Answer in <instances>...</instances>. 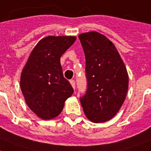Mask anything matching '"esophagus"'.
<instances>
[{
    "label": "esophagus",
    "instance_id": "34e87169",
    "mask_svg": "<svg viewBox=\"0 0 151 151\" xmlns=\"http://www.w3.org/2000/svg\"><path fill=\"white\" fill-rule=\"evenodd\" d=\"M70 84H71V86L73 87V88L75 90V81H73V80H71L70 81Z\"/></svg>",
    "mask_w": 151,
    "mask_h": 151
}]
</instances>
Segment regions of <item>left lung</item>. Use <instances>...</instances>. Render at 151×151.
I'll use <instances>...</instances> for the list:
<instances>
[{"instance_id": "left-lung-1", "label": "left lung", "mask_w": 151, "mask_h": 151, "mask_svg": "<svg viewBox=\"0 0 151 151\" xmlns=\"http://www.w3.org/2000/svg\"><path fill=\"white\" fill-rule=\"evenodd\" d=\"M86 59L88 89L81 104L91 122L111 119L122 107L127 95V67L112 42L97 32L78 35Z\"/></svg>"}]
</instances>
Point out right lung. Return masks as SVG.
Instances as JSON below:
<instances>
[{
  "mask_svg": "<svg viewBox=\"0 0 151 151\" xmlns=\"http://www.w3.org/2000/svg\"><path fill=\"white\" fill-rule=\"evenodd\" d=\"M76 36L50 35L42 38L32 50L23 67L20 88L29 108L39 118L55 119L73 89L63 78L61 56L73 44Z\"/></svg>",
  "mask_w": 151,
  "mask_h": 151,
  "instance_id": "right-lung-1",
  "label": "right lung"
}]
</instances>
